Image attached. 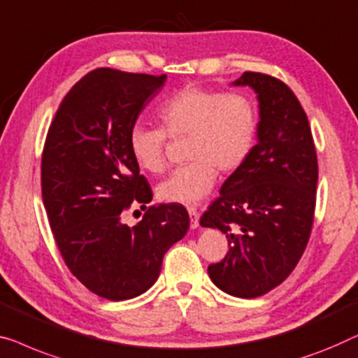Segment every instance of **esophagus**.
Listing matches in <instances>:
<instances>
[{
	"label": "esophagus",
	"instance_id": "esophagus-1",
	"mask_svg": "<svg viewBox=\"0 0 358 358\" xmlns=\"http://www.w3.org/2000/svg\"><path fill=\"white\" fill-rule=\"evenodd\" d=\"M187 211L190 216V227L192 229H196V227H199V213H196V210L194 208V206H189Z\"/></svg>",
	"mask_w": 358,
	"mask_h": 358
}]
</instances>
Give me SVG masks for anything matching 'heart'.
Returning <instances> with one entry per match:
<instances>
[{"mask_svg": "<svg viewBox=\"0 0 358 358\" xmlns=\"http://www.w3.org/2000/svg\"><path fill=\"white\" fill-rule=\"evenodd\" d=\"M159 129L136 126L129 132V152L138 168L162 174L168 166L166 137H187L190 163L176 169L158 185L159 200L195 205L216 184L217 171L241 169L255 147L258 113L241 92H216L185 87L164 101L157 113Z\"/></svg>", "mask_w": 358, "mask_h": 358, "instance_id": "obj_1", "label": "heart"}]
</instances>
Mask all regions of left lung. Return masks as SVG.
<instances>
[{"label":"left lung","mask_w":358,"mask_h":358,"mask_svg":"<svg viewBox=\"0 0 358 358\" xmlns=\"http://www.w3.org/2000/svg\"><path fill=\"white\" fill-rule=\"evenodd\" d=\"M260 108L257 138L245 164L224 180L200 217L226 234L229 252L208 274L221 291L255 299L279 286L307 247L317 201L318 159L308 117L282 80L243 72Z\"/></svg>","instance_id":"8db88e82"}]
</instances>
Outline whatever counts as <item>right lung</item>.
<instances>
[{"instance_id":"1","label":"right lung","mask_w":358,"mask_h":358,"mask_svg":"<svg viewBox=\"0 0 358 358\" xmlns=\"http://www.w3.org/2000/svg\"><path fill=\"white\" fill-rule=\"evenodd\" d=\"M166 76L100 67L72 87L48 129L41 196L67 268L93 294L127 300L157 281L169 247L187 234V210L148 206L152 189L129 152V132ZM141 204L136 227L123 213Z\"/></svg>"}]
</instances>
